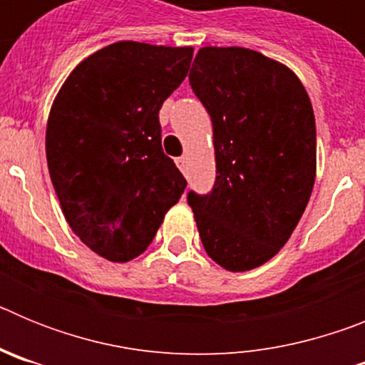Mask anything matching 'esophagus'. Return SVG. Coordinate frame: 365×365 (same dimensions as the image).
Masks as SVG:
<instances>
[{"instance_id": "1", "label": "esophagus", "mask_w": 365, "mask_h": 365, "mask_svg": "<svg viewBox=\"0 0 365 365\" xmlns=\"http://www.w3.org/2000/svg\"><path fill=\"white\" fill-rule=\"evenodd\" d=\"M175 163H177V166H179L180 172H185L186 164H188V159H186V157H179V159H177Z\"/></svg>"}]
</instances>
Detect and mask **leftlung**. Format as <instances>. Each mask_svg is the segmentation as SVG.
<instances>
[{
  "instance_id": "obj_1",
  "label": "left lung",
  "mask_w": 365,
  "mask_h": 365,
  "mask_svg": "<svg viewBox=\"0 0 365 365\" xmlns=\"http://www.w3.org/2000/svg\"><path fill=\"white\" fill-rule=\"evenodd\" d=\"M190 86L212 118L215 185L188 193L202 247L230 272L261 267L302 219L316 179L307 91L283 63L245 47H202Z\"/></svg>"
}]
</instances>
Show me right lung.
Returning <instances> with one entry per match:
<instances>
[{
    "instance_id": "add662e5",
    "label": "right lung",
    "mask_w": 365,
    "mask_h": 365,
    "mask_svg": "<svg viewBox=\"0 0 365 365\" xmlns=\"http://www.w3.org/2000/svg\"><path fill=\"white\" fill-rule=\"evenodd\" d=\"M193 47L117 41L71 71L47 120L45 153L71 230L115 263L150 247L186 179L160 144L159 109Z\"/></svg>"
}]
</instances>
